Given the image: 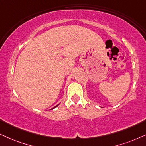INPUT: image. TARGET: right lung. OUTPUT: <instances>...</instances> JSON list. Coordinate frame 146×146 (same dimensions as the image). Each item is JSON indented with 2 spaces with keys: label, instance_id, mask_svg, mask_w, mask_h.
Segmentation results:
<instances>
[{
  "label": "right lung",
  "instance_id": "obj_1",
  "mask_svg": "<svg viewBox=\"0 0 146 146\" xmlns=\"http://www.w3.org/2000/svg\"><path fill=\"white\" fill-rule=\"evenodd\" d=\"M56 106H58V105H56V106H55V107H54V108H52V109H54V108H56Z\"/></svg>",
  "mask_w": 146,
  "mask_h": 146
}]
</instances>
